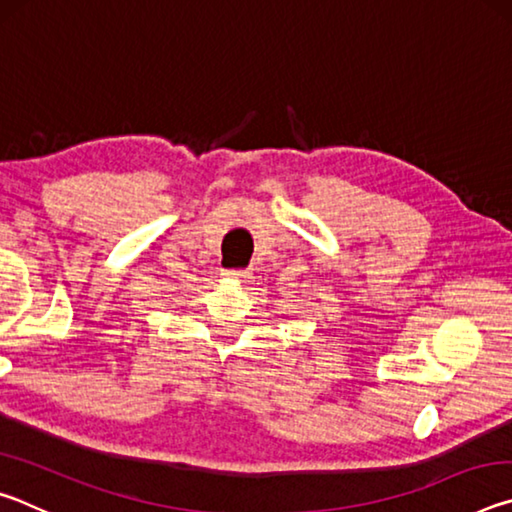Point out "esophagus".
Listing matches in <instances>:
<instances>
[{"instance_id": "1", "label": "esophagus", "mask_w": 512, "mask_h": 512, "mask_svg": "<svg viewBox=\"0 0 512 512\" xmlns=\"http://www.w3.org/2000/svg\"><path fill=\"white\" fill-rule=\"evenodd\" d=\"M221 275L225 280H232V282H246L250 277V271H244V268H225Z\"/></svg>"}]
</instances>
